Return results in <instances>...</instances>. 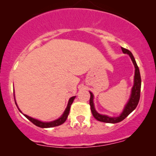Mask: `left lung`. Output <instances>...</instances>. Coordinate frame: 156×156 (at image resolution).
I'll return each instance as SVG.
<instances>
[{
	"label": "left lung",
	"instance_id": "8db88e82",
	"mask_svg": "<svg viewBox=\"0 0 156 156\" xmlns=\"http://www.w3.org/2000/svg\"><path fill=\"white\" fill-rule=\"evenodd\" d=\"M122 51L124 53L129 55V56L131 58L132 62H133L134 67H135V76H134V83L133 86V88L131 90V94H130L129 101H128L127 104L125 105L124 110L122 112V114L119 117H108L106 115H103V114H100L99 113L97 112V111L94 108V103H93V94L91 92L90 93V100H89V104H90L91 111H92V115L97 120L106 123H117L119 122L122 121L123 119H125L128 115L131 113L136 108L138 103H139V99H140V92H141V76L140 72H139V67H138L136 62L135 58H134L133 54L130 51L125 49L124 48H122Z\"/></svg>",
	"mask_w": 156,
	"mask_h": 156
}]
</instances>
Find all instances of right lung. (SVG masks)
Listing matches in <instances>:
<instances>
[{"label": "right lung", "instance_id": "1", "mask_svg": "<svg viewBox=\"0 0 156 156\" xmlns=\"http://www.w3.org/2000/svg\"><path fill=\"white\" fill-rule=\"evenodd\" d=\"M76 98V96L74 97H72V98H69V101H68V104H67V108H66L65 111H64V114H62V117L58 118V119H55L54 121H52V122H42V121H39L38 119H34V118H32L31 117H28V115H26V114H23V115L26 117L27 119H28V120H30L31 122L33 124H34L35 125H37V126L39 127V128H53V127H55V126H58V125L63 124L64 122L66 121V119H67V118L68 117V115H69V109H70V106L71 105H72L73 101H74V99ZM16 103V102H15ZM16 105H17V103H16ZM18 108V107H17ZM19 109V108H18ZM20 112H21V111L20 110ZM22 113V112H21Z\"/></svg>", "mask_w": 156, "mask_h": 156}]
</instances>
